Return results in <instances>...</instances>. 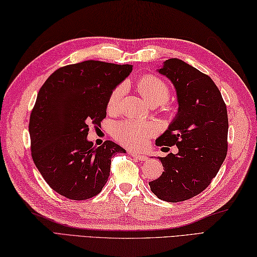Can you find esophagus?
<instances>
[{
    "instance_id": "obj_1",
    "label": "esophagus",
    "mask_w": 257,
    "mask_h": 257,
    "mask_svg": "<svg viewBox=\"0 0 257 257\" xmlns=\"http://www.w3.org/2000/svg\"><path fill=\"white\" fill-rule=\"evenodd\" d=\"M129 154H130V156L134 157L135 159H137L139 161H147V160H148V157L145 156V155H140V154H137V152H134V151H130Z\"/></svg>"
}]
</instances>
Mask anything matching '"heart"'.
I'll use <instances>...</instances> for the list:
<instances>
[{"instance_id":"b5f03b06","label":"heart","mask_w":257,"mask_h":257,"mask_svg":"<svg viewBox=\"0 0 257 257\" xmlns=\"http://www.w3.org/2000/svg\"><path fill=\"white\" fill-rule=\"evenodd\" d=\"M135 88L140 94V96L149 103H163L168 100L170 96L168 86L156 76L148 75L139 78L135 84ZM122 87L118 86L114 88L107 101V110L114 111L119 107L120 100L122 97ZM155 134V129L150 123L143 121H125L118 122L113 125L112 135L120 144H122L129 148L138 149L144 147L152 135Z\"/></svg>"}]
</instances>
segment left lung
Here are the masks:
<instances>
[{
	"label": "left lung",
	"instance_id": "1",
	"mask_svg": "<svg viewBox=\"0 0 257 257\" xmlns=\"http://www.w3.org/2000/svg\"><path fill=\"white\" fill-rule=\"evenodd\" d=\"M157 72L172 83L179 107L156 145L177 146L178 152L159 157L165 171L149 185L159 199L181 202L206 189L225 159L226 106L214 81L181 59H168Z\"/></svg>",
	"mask_w": 257,
	"mask_h": 257
}]
</instances>
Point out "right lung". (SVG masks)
<instances>
[{"instance_id":"add662e5","label":"right lung","mask_w":257,"mask_h":257,"mask_svg":"<svg viewBox=\"0 0 257 257\" xmlns=\"http://www.w3.org/2000/svg\"><path fill=\"white\" fill-rule=\"evenodd\" d=\"M133 65L85 61L55 70L41 87L29 132L32 158L50 187L70 200L97 195L108 181L111 158L125 150L107 140L87 139L89 124L106 117L111 91Z\"/></svg>"}]
</instances>
